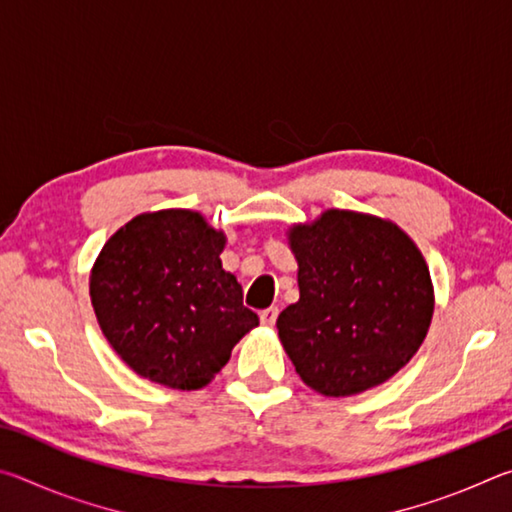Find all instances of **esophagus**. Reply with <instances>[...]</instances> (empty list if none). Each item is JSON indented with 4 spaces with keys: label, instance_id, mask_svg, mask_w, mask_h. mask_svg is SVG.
I'll list each match as a JSON object with an SVG mask.
<instances>
[{
    "label": "esophagus",
    "instance_id": "esophagus-1",
    "mask_svg": "<svg viewBox=\"0 0 512 512\" xmlns=\"http://www.w3.org/2000/svg\"><path fill=\"white\" fill-rule=\"evenodd\" d=\"M259 318H262V325H266V327H273V325H275V320H277V307H268V309H264L262 314H259Z\"/></svg>",
    "mask_w": 512,
    "mask_h": 512
}]
</instances>
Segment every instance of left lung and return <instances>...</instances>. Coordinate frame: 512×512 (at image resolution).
I'll return each instance as SVG.
<instances>
[{
  "mask_svg": "<svg viewBox=\"0 0 512 512\" xmlns=\"http://www.w3.org/2000/svg\"><path fill=\"white\" fill-rule=\"evenodd\" d=\"M300 300L277 334L300 379L348 397L375 388L420 350L433 316V284L418 246L393 221L327 210L289 230Z\"/></svg>",
  "mask_w": 512,
  "mask_h": 512,
  "instance_id": "left-lung-1",
  "label": "left lung"
}]
</instances>
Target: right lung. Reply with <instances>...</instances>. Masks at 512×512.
Masks as SVG:
<instances>
[{
  "label": "right lung",
  "mask_w": 512,
  "mask_h": 512,
  "mask_svg": "<svg viewBox=\"0 0 512 512\" xmlns=\"http://www.w3.org/2000/svg\"><path fill=\"white\" fill-rule=\"evenodd\" d=\"M223 248V232L192 210L135 216L101 248L90 275L94 314L140 377L203 388L259 325L237 277L223 271Z\"/></svg>",
  "instance_id": "right-lung-1"
}]
</instances>
